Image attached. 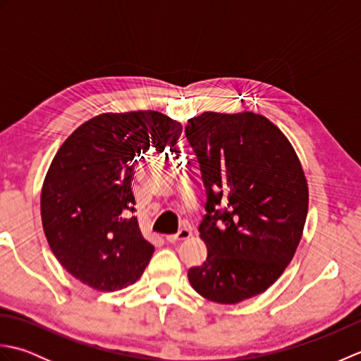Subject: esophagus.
<instances>
[{"label":"esophagus","mask_w":361,"mask_h":361,"mask_svg":"<svg viewBox=\"0 0 361 361\" xmlns=\"http://www.w3.org/2000/svg\"><path fill=\"white\" fill-rule=\"evenodd\" d=\"M189 237H190V229L183 228V229H180V231L176 233V234L166 235V240H167L169 243H175V242H178V240H186V239H189Z\"/></svg>","instance_id":"esophagus-1"}]
</instances>
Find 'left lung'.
<instances>
[{
  "instance_id": "obj_1",
  "label": "left lung",
  "mask_w": 361,
  "mask_h": 361,
  "mask_svg": "<svg viewBox=\"0 0 361 361\" xmlns=\"http://www.w3.org/2000/svg\"><path fill=\"white\" fill-rule=\"evenodd\" d=\"M206 188L208 257L188 271L198 295L237 304L286 270L309 209L307 180L287 136L262 114L206 111L185 128Z\"/></svg>"
}]
</instances>
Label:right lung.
<instances>
[{"instance_id":"add662e5","label":"right lung","mask_w":361,"mask_h":361,"mask_svg":"<svg viewBox=\"0 0 361 361\" xmlns=\"http://www.w3.org/2000/svg\"><path fill=\"white\" fill-rule=\"evenodd\" d=\"M181 130L145 110L99 114L66 137L46 173L40 209L54 256L75 279L114 291L141 278L155 248L133 216L135 157L172 147Z\"/></svg>"}]
</instances>
